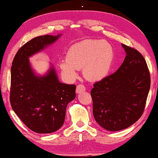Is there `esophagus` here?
<instances>
[{
	"label": "esophagus",
	"mask_w": 158,
	"mask_h": 158,
	"mask_svg": "<svg viewBox=\"0 0 158 158\" xmlns=\"http://www.w3.org/2000/svg\"><path fill=\"white\" fill-rule=\"evenodd\" d=\"M84 91H85V86L84 85H82V84H79V85H77L76 89V92L77 94H80V93L83 92Z\"/></svg>",
	"instance_id": "1"
}]
</instances>
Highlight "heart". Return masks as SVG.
I'll use <instances>...</instances> for the list:
<instances>
[{
	"mask_svg": "<svg viewBox=\"0 0 158 158\" xmlns=\"http://www.w3.org/2000/svg\"><path fill=\"white\" fill-rule=\"evenodd\" d=\"M115 59V50L108 41L86 39L69 48L66 59L61 60L59 68L63 76L73 81L78 77L79 69L91 81H99L110 74Z\"/></svg>",
	"mask_w": 158,
	"mask_h": 158,
	"instance_id": "obj_1",
	"label": "heart"
}]
</instances>
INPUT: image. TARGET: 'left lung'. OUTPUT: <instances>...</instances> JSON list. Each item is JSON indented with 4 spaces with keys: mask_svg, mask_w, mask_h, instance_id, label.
Instances as JSON below:
<instances>
[{
    "mask_svg": "<svg viewBox=\"0 0 158 158\" xmlns=\"http://www.w3.org/2000/svg\"><path fill=\"white\" fill-rule=\"evenodd\" d=\"M126 53L115 73L94 84L93 115L102 127L119 131L132 125L143 114L150 87L148 65L140 53L122 44Z\"/></svg>",
    "mask_w": 158,
    "mask_h": 158,
    "instance_id": "left-lung-1",
    "label": "left lung"
}]
</instances>
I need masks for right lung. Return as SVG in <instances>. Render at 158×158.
Here are the masks:
<instances>
[{
    "label": "right lung",
    "instance_id": "obj_1",
    "mask_svg": "<svg viewBox=\"0 0 158 158\" xmlns=\"http://www.w3.org/2000/svg\"><path fill=\"white\" fill-rule=\"evenodd\" d=\"M61 35H45L31 39L20 48L12 63L10 104L21 121L37 133L48 134L61 128L66 106L76 97V86L60 82L52 63L45 74H39L29 60Z\"/></svg>",
    "mask_w": 158,
    "mask_h": 158
}]
</instances>
